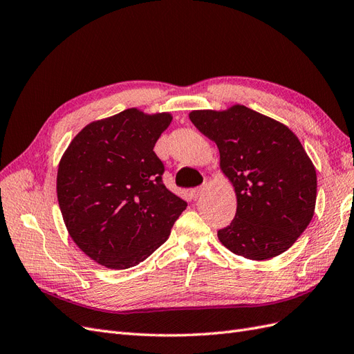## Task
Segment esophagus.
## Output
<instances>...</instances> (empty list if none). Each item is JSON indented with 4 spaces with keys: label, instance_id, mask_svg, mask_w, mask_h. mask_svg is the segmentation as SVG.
<instances>
[{
    "label": "esophagus",
    "instance_id": "esophagus-1",
    "mask_svg": "<svg viewBox=\"0 0 354 354\" xmlns=\"http://www.w3.org/2000/svg\"><path fill=\"white\" fill-rule=\"evenodd\" d=\"M203 190H205V187H202V186H201V187H195V189H192V190H190V196L194 198V199H198V198H199V196L203 194Z\"/></svg>",
    "mask_w": 354,
    "mask_h": 354
}]
</instances>
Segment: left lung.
<instances>
[{
  "mask_svg": "<svg viewBox=\"0 0 354 354\" xmlns=\"http://www.w3.org/2000/svg\"><path fill=\"white\" fill-rule=\"evenodd\" d=\"M190 121L216 142L220 167L234 186L236 216L218 230L233 254L267 260L291 248L312 221L316 169L283 124L245 106L194 111Z\"/></svg>",
  "mask_w": 354,
  "mask_h": 354,
  "instance_id": "1",
  "label": "left lung"
}]
</instances>
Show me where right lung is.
Here are the masks:
<instances>
[{
    "instance_id": "1",
    "label": "right lung",
    "mask_w": 354,
    "mask_h": 354,
    "mask_svg": "<svg viewBox=\"0 0 354 354\" xmlns=\"http://www.w3.org/2000/svg\"><path fill=\"white\" fill-rule=\"evenodd\" d=\"M169 122V113L127 109L88 124L63 155L59 207L71 238L95 263L122 270L145 261L186 209L153 152Z\"/></svg>"
}]
</instances>
